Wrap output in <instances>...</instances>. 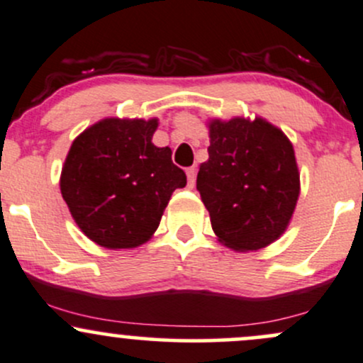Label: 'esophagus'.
I'll return each instance as SVG.
<instances>
[{"instance_id": "esophagus-1", "label": "esophagus", "mask_w": 363, "mask_h": 363, "mask_svg": "<svg viewBox=\"0 0 363 363\" xmlns=\"http://www.w3.org/2000/svg\"><path fill=\"white\" fill-rule=\"evenodd\" d=\"M186 176H187V186L194 187V184H196V169L194 167L187 169Z\"/></svg>"}]
</instances>
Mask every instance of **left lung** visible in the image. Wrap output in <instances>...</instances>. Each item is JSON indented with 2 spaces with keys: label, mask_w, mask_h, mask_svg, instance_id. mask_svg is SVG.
<instances>
[{
  "label": "left lung",
  "mask_w": 363,
  "mask_h": 363,
  "mask_svg": "<svg viewBox=\"0 0 363 363\" xmlns=\"http://www.w3.org/2000/svg\"><path fill=\"white\" fill-rule=\"evenodd\" d=\"M208 160L199 165L198 187L211 228L237 252L257 251L289 227L301 172L291 141L262 118L210 119Z\"/></svg>",
  "instance_id": "left-lung-1"
}]
</instances>
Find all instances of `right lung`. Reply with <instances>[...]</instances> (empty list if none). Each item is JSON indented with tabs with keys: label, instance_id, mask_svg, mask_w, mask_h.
Masks as SVG:
<instances>
[{
	"label": "right lung",
	"instance_id": "1",
	"mask_svg": "<svg viewBox=\"0 0 363 363\" xmlns=\"http://www.w3.org/2000/svg\"><path fill=\"white\" fill-rule=\"evenodd\" d=\"M158 119L106 118L73 140L60 187L73 220L91 242L135 249L155 234L184 170L172 150L152 143Z\"/></svg>",
	"mask_w": 363,
	"mask_h": 363
}]
</instances>
